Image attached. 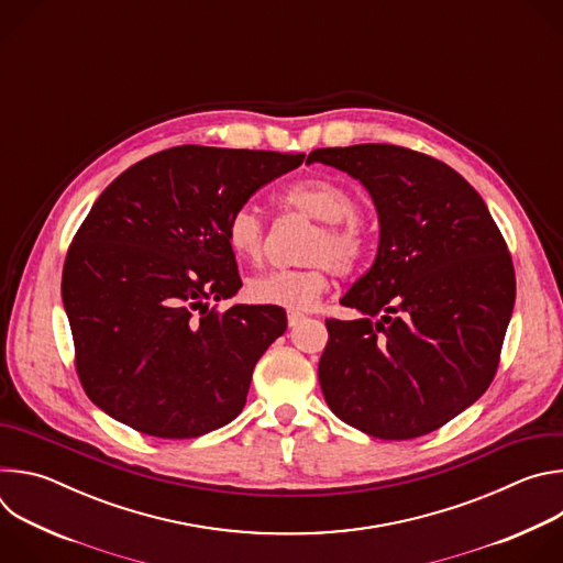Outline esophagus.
<instances>
[{"label":"esophagus","mask_w":563,"mask_h":563,"mask_svg":"<svg viewBox=\"0 0 563 563\" xmlns=\"http://www.w3.org/2000/svg\"><path fill=\"white\" fill-rule=\"evenodd\" d=\"M302 318H305V313L298 311V309H289V311H287V323H289V328H296Z\"/></svg>","instance_id":"1"}]
</instances>
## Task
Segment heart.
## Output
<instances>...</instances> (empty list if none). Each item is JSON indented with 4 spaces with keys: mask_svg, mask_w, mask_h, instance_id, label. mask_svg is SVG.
<instances>
[{
    "mask_svg": "<svg viewBox=\"0 0 563 563\" xmlns=\"http://www.w3.org/2000/svg\"><path fill=\"white\" fill-rule=\"evenodd\" d=\"M278 202L289 211L318 220L302 252L309 263L254 276L247 283V294L261 305L309 309L328 289L332 272L350 274L358 267L367 250V229L356 211L352 191L328 178L296 180L278 194ZM224 240L238 261L261 263L267 240L261 211L254 205L233 209L224 222Z\"/></svg>",
    "mask_w": 563,
    "mask_h": 563,
    "instance_id": "b5f03b06",
    "label": "heart"
}]
</instances>
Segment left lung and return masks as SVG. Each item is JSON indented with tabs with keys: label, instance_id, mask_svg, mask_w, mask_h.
I'll return each instance as SVG.
<instances>
[{
	"label": "left lung",
	"instance_id": "1",
	"mask_svg": "<svg viewBox=\"0 0 563 563\" xmlns=\"http://www.w3.org/2000/svg\"><path fill=\"white\" fill-rule=\"evenodd\" d=\"M307 163L347 172L380 222L374 265L328 318L318 380L330 410L383 441L439 430L484 394L515 307V267L486 202L441 159L396 144L330 146Z\"/></svg>",
	"mask_w": 563,
	"mask_h": 563
}]
</instances>
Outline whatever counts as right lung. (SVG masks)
I'll return each mask as SVG.
<instances>
[{"mask_svg": "<svg viewBox=\"0 0 563 563\" xmlns=\"http://www.w3.org/2000/svg\"><path fill=\"white\" fill-rule=\"evenodd\" d=\"M302 159L183 144L102 191L62 272L75 369L100 410L157 439H196L243 412L287 316L276 305L209 309L243 285L224 222Z\"/></svg>", "mask_w": 563, "mask_h": 563, "instance_id": "add662e5", "label": "right lung"}]
</instances>
